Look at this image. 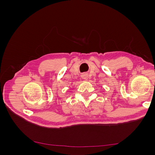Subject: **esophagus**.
Masks as SVG:
<instances>
[{"mask_svg": "<svg viewBox=\"0 0 155 155\" xmlns=\"http://www.w3.org/2000/svg\"><path fill=\"white\" fill-rule=\"evenodd\" d=\"M81 77L82 79H85V80H87V79L88 78V75L87 73H83V74H81Z\"/></svg>", "mask_w": 155, "mask_h": 155, "instance_id": "1", "label": "esophagus"}]
</instances>
